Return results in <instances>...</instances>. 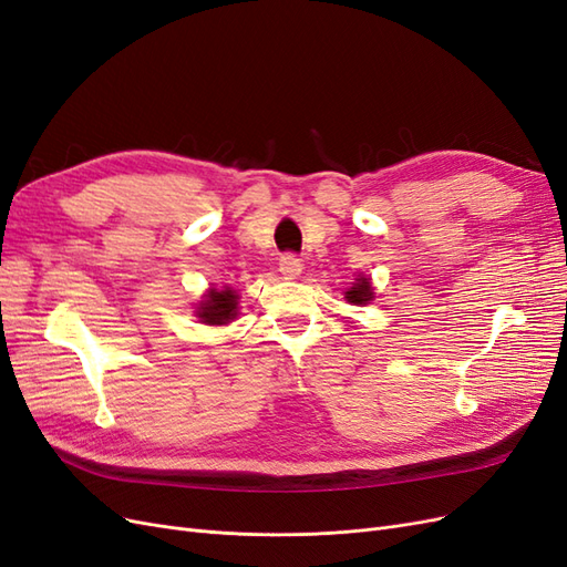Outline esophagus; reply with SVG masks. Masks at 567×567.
<instances>
[{
    "label": "esophagus",
    "mask_w": 567,
    "mask_h": 567,
    "mask_svg": "<svg viewBox=\"0 0 567 567\" xmlns=\"http://www.w3.org/2000/svg\"><path fill=\"white\" fill-rule=\"evenodd\" d=\"M279 271L284 274L286 279H296V277H300V271H302L300 257H298L296 252H284V255H281V260H279Z\"/></svg>",
    "instance_id": "obj_1"
}]
</instances>
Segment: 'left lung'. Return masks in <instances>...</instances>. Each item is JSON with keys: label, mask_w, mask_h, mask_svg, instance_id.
Instances as JSON below:
<instances>
[{"label": "left lung", "mask_w": 567, "mask_h": 567, "mask_svg": "<svg viewBox=\"0 0 567 567\" xmlns=\"http://www.w3.org/2000/svg\"><path fill=\"white\" fill-rule=\"evenodd\" d=\"M346 298H348V302H352V305H367V302L373 298L371 281H369L367 277L357 279V284L346 293Z\"/></svg>", "instance_id": "1"}]
</instances>
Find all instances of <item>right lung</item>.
Returning <instances> with one entry per match:
<instances>
[{
	"instance_id": "right-lung-1",
	"label": "right lung",
	"mask_w": 567,
	"mask_h": 567,
	"mask_svg": "<svg viewBox=\"0 0 567 567\" xmlns=\"http://www.w3.org/2000/svg\"><path fill=\"white\" fill-rule=\"evenodd\" d=\"M236 317V293L231 288L210 290L198 307V319L210 326H221Z\"/></svg>"
}]
</instances>
